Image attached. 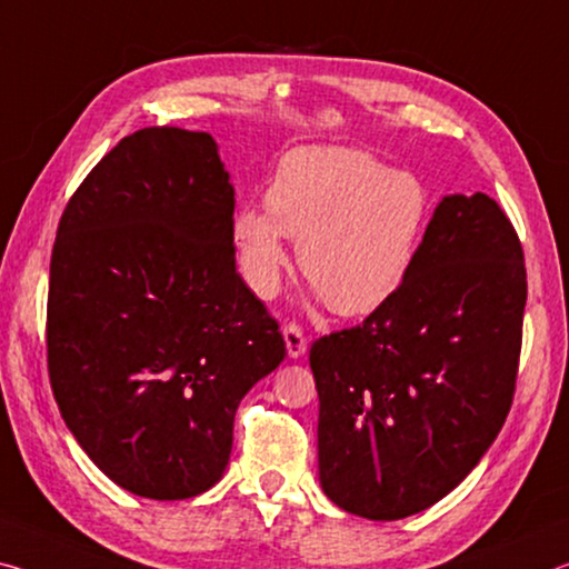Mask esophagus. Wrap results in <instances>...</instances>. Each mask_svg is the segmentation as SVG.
I'll use <instances>...</instances> for the list:
<instances>
[{
	"instance_id": "esophagus-1",
	"label": "esophagus",
	"mask_w": 569,
	"mask_h": 569,
	"mask_svg": "<svg viewBox=\"0 0 569 569\" xmlns=\"http://www.w3.org/2000/svg\"><path fill=\"white\" fill-rule=\"evenodd\" d=\"M282 335H284V346H287V356H290L292 360H297V358H302L305 352H307V338H305V332H302V328L300 325H295V322H290V325H284V330H282Z\"/></svg>"
}]
</instances>
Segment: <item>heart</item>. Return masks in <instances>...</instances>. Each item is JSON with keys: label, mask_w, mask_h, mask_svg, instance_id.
Returning a JSON list of instances; mask_svg holds the SVG:
<instances>
[{"label": "heart", "mask_w": 569, "mask_h": 569, "mask_svg": "<svg viewBox=\"0 0 569 569\" xmlns=\"http://www.w3.org/2000/svg\"><path fill=\"white\" fill-rule=\"evenodd\" d=\"M431 211V191L416 173L356 148L310 146L279 161L267 209H239L231 239L257 297L277 295L290 237L330 310L358 318L393 300L411 277Z\"/></svg>", "instance_id": "b5f03b06"}]
</instances>
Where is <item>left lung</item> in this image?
Listing matches in <instances>:
<instances>
[{"mask_svg":"<svg viewBox=\"0 0 569 569\" xmlns=\"http://www.w3.org/2000/svg\"><path fill=\"white\" fill-rule=\"evenodd\" d=\"M525 305L507 213L487 193L443 197L393 300L312 342L325 495L393 521L459 487L507 421Z\"/></svg>","mask_w":569,"mask_h":569,"instance_id":"1","label":"left lung"}]
</instances>
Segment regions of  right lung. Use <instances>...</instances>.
I'll return each instance as SVG.
<instances>
[{
	"label": "right lung",
	"instance_id": "right-lung-1",
	"mask_svg": "<svg viewBox=\"0 0 569 569\" xmlns=\"http://www.w3.org/2000/svg\"><path fill=\"white\" fill-rule=\"evenodd\" d=\"M234 186L209 133L143 128L88 173L50 262L48 368L64 423L130 495L221 479L234 413L284 360L237 272Z\"/></svg>",
	"mask_w": 569,
	"mask_h": 569
}]
</instances>
